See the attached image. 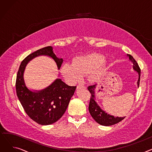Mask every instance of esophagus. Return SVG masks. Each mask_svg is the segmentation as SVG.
<instances>
[{
	"instance_id": "34e87169",
	"label": "esophagus",
	"mask_w": 152,
	"mask_h": 152,
	"mask_svg": "<svg viewBox=\"0 0 152 152\" xmlns=\"http://www.w3.org/2000/svg\"><path fill=\"white\" fill-rule=\"evenodd\" d=\"M81 88H84V89H86V87H85V86H83V85H79V86H77V89H81Z\"/></svg>"
}]
</instances>
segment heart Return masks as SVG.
I'll return each instance as SVG.
<instances>
[{
    "instance_id": "b5f03b06",
    "label": "heart",
    "mask_w": 152,
    "mask_h": 152,
    "mask_svg": "<svg viewBox=\"0 0 152 152\" xmlns=\"http://www.w3.org/2000/svg\"><path fill=\"white\" fill-rule=\"evenodd\" d=\"M107 63L104 56L92 53L75 58L73 63H65L61 67L63 76L72 84L80 81L83 76L89 75L92 83H97L105 75Z\"/></svg>"
}]
</instances>
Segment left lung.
Segmentation results:
<instances>
[{"mask_svg": "<svg viewBox=\"0 0 152 152\" xmlns=\"http://www.w3.org/2000/svg\"><path fill=\"white\" fill-rule=\"evenodd\" d=\"M127 56L129 57V60L132 63V68L138 73L139 78L137 80V87H139L140 79V69L138 65L137 61L132 57L131 55L127 54ZM97 84L90 86L88 87V90L91 94V100L89 105V111L91 115L94 118V120L100 125L109 126L115 124L122 121L125 118L124 117H115L114 116L110 115L103 111L97 104V102L95 101V89H96Z\"/></svg>", "mask_w": 152, "mask_h": 152, "instance_id": "1", "label": "left lung"}]
</instances>
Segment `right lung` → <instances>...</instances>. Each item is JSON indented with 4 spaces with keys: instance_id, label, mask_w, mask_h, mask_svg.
Listing matches in <instances>:
<instances>
[{
    "instance_id": "add662e5",
    "label": "right lung",
    "mask_w": 152,
    "mask_h": 152,
    "mask_svg": "<svg viewBox=\"0 0 152 152\" xmlns=\"http://www.w3.org/2000/svg\"><path fill=\"white\" fill-rule=\"evenodd\" d=\"M42 55L52 58L60 69L63 58L56 56L52 46L44 47L31 53L22 61L15 86L17 97L28 116L39 124L49 125L57 121L65 113L76 86H68L61 79L57 78L44 89H29L24 79V72L28 62Z\"/></svg>"
}]
</instances>
